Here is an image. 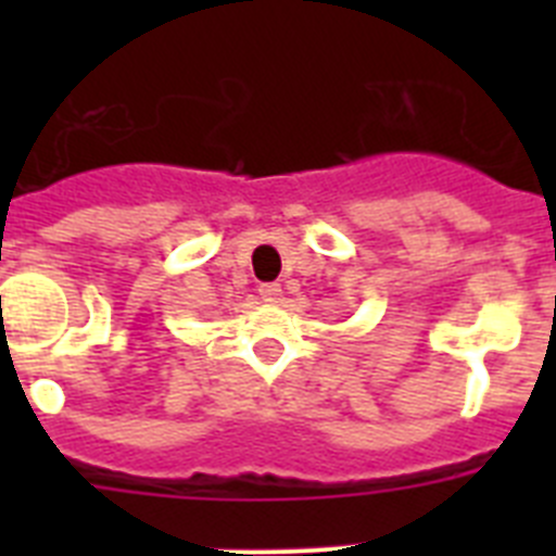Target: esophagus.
<instances>
[{"instance_id": "obj_1", "label": "esophagus", "mask_w": 556, "mask_h": 556, "mask_svg": "<svg viewBox=\"0 0 556 556\" xmlns=\"http://www.w3.org/2000/svg\"><path fill=\"white\" fill-rule=\"evenodd\" d=\"M258 294H262L267 303L281 301V283H262V287H258Z\"/></svg>"}]
</instances>
